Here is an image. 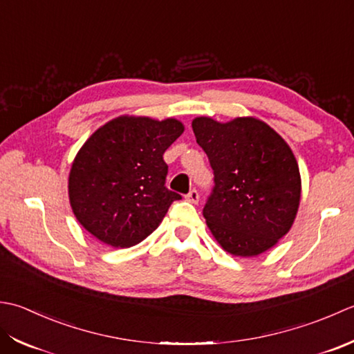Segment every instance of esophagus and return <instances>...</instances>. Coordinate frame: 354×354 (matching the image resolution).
<instances>
[{"instance_id":"1","label":"esophagus","mask_w":354,"mask_h":354,"mask_svg":"<svg viewBox=\"0 0 354 354\" xmlns=\"http://www.w3.org/2000/svg\"><path fill=\"white\" fill-rule=\"evenodd\" d=\"M198 198H200V196H198L197 189H192V191H189V194H187V196H186V200H187V201H191V203H197Z\"/></svg>"}]
</instances>
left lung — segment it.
<instances>
[{"label":"left lung","mask_w":354,"mask_h":354,"mask_svg":"<svg viewBox=\"0 0 354 354\" xmlns=\"http://www.w3.org/2000/svg\"><path fill=\"white\" fill-rule=\"evenodd\" d=\"M192 129L214 171L203 215L215 240L235 257H255L275 246L290 230L301 198L290 147L255 118L226 124L197 118Z\"/></svg>","instance_id":"left-lung-1"}]
</instances>
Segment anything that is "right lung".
<instances>
[{
	"instance_id": "add662e5",
	"label": "right lung",
	"mask_w": 354,
	"mask_h": 354,
	"mask_svg": "<svg viewBox=\"0 0 354 354\" xmlns=\"http://www.w3.org/2000/svg\"><path fill=\"white\" fill-rule=\"evenodd\" d=\"M176 119L120 116L100 127L79 149L68 176L77 221L97 240L129 248L153 234L172 201L163 154L183 133Z\"/></svg>"
}]
</instances>
